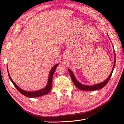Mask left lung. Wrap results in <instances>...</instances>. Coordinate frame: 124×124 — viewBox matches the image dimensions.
<instances>
[{"instance_id": "left-lung-1", "label": "left lung", "mask_w": 124, "mask_h": 124, "mask_svg": "<svg viewBox=\"0 0 124 124\" xmlns=\"http://www.w3.org/2000/svg\"><path fill=\"white\" fill-rule=\"evenodd\" d=\"M114 53H115L114 52ZM115 62H116V55L115 54V59H114V67H113L112 70L111 71L110 75H109L108 77L106 80H104L103 82L102 83H99V84H95L94 85H84L80 83L79 81H78L77 79H76L75 76L74 74H73V72L71 71L70 69H68L69 70V72L70 73V76L72 79L73 82H74V84L75 86L77 87V88L79 89L80 90H86V91H93V90H99L100 89H102L103 88V87L105 86V85L107 84L108 82L110 79V78L112 76L113 71H114L115 66Z\"/></svg>"}]
</instances>
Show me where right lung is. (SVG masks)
<instances>
[{"label":"right lung","instance_id":"1","mask_svg":"<svg viewBox=\"0 0 124 124\" xmlns=\"http://www.w3.org/2000/svg\"><path fill=\"white\" fill-rule=\"evenodd\" d=\"M58 65V64H55V65L52 68L51 70L50 71L49 75L48 83H47L46 86L44 88L41 89L40 90H36V91H34V92H27V91H26V90H22V89L19 88V87L15 83V82L13 81V80L12 79L8 71V76H9V78L10 80V81H11L12 83H13V84L14 85L15 87H16V88L23 95H25V96L27 97H29V98L39 97L43 96V95H44L47 94H48L49 92L51 90L52 88V79H53V76L54 73L55 69H56V68Z\"/></svg>","mask_w":124,"mask_h":124}]
</instances>
